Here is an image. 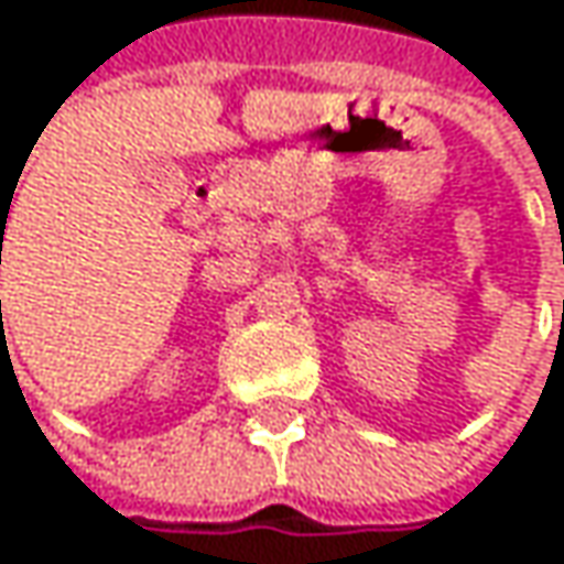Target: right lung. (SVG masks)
<instances>
[{
  "label": "right lung",
  "instance_id": "obj_1",
  "mask_svg": "<svg viewBox=\"0 0 564 564\" xmlns=\"http://www.w3.org/2000/svg\"><path fill=\"white\" fill-rule=\"evenodd\" d=\"M0 306H2V303H0ZM0 316H2V313H0Z\"/></svg>",
  "mask_w": 564,
  "mask_h": 564
}]
</instances>
